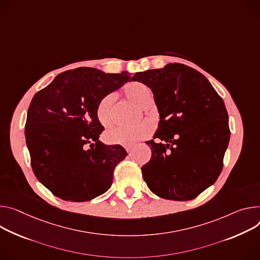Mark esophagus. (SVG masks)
Instances as JSON below:
<instances>
[{
    "mask_svg": "<svg viewBox=\"0 0 260 260\" xmlns=\"http://www.w3.org/2000/svg\"><path fill=\"white\" fill-rule=\"evenodd\" d=\"M125 149H126L127 152H132L133 149H134V147H133V146H127V147H125Z\"/></svg>",
    "mask_w": 260,
    "mask_h": 260,
    "instance_id": "34e87169",
    "label": "esophagus"
}]
</instances>
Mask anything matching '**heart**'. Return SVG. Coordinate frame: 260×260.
Here are the masks:
<instances>
[{
  "instance_id": "heart-1",
  "label": "heart",
  "mask_w": 260,
  "mask_h": 260,
  "mask_svg": "<svg viewBox=\"0 0 260 260\" xmlns=\"http://www.w3.org/2000/svg\"><path fill=\"white\" fill-rule=\"evenodd\" d=\"M125 96L134 104L141 108H146L152 100L151 89L141 82H132L124 87ZM114 95L108 94L103 98L96 106V117L104 126H110L113 123L112 107ZM153 125L150 122L144 121L134 126H116L105 134V139L110 144L123 146H132L138 141L146 138L151 134Z\"/></svg>"
}]
</instances>
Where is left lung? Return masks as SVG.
<instances>
[{"label": "left lung", "instance_id": "1", "mask_svg": "<svg viewBox=\"0 0 260 260\" xmlns=\"http://www.w3.org/2000/svg\"><path fill=\"white\" fill-rule=\"evenodd\" d=\"M132 81L147 85L159 122L150 145L151 158L142 167L156 196L187 201L214 184L223 168L230 131L224 102L208 80L184 64L136 73Z\"/></svg>", "mask_w": 260, "mask_h": 260}]
</instances>
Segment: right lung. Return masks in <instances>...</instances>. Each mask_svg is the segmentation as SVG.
<instances>
[{"label": "right lung", "instance_id": "obj_1", "mask_svg": "<svg viewBox=\"0 0 260 260\" xmlns=\"http://www.w3.org/2000/svg\"><path fill=\"white\" fill-rule=\"evenodd\" d=\"M131 80L126 72L106 74L80 67L58 75L29 107L26 143L37 179L66 201H89L112 185L116 165L127 155L120 145L100 141L99 102Z\"/></svg>", "mask_w": 260, "mask_h": 260}]
</instances>
